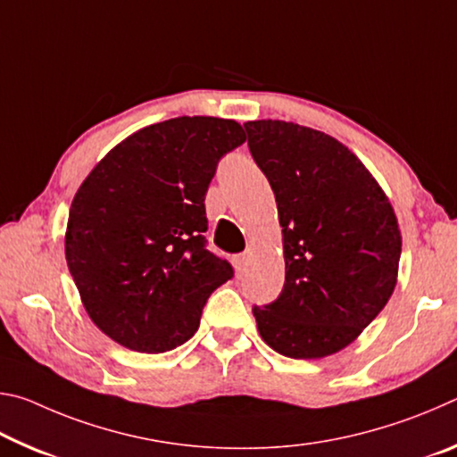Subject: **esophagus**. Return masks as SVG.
Segmentation results:
<instances>
[{"label": "esophagus", "mask_w": 457, "mask_h": 457, "mask_svg": "<svg viewBox=\"0 0 457 457\" xmlns=\"http://www.w3.org/2000/svg\"><path fill=\"white\" fill-rule=\"evenodd\" d=\"M247 262H250V253H237V256L234 258V266L237 272H242V270H245Z\"/></svg>", "instance_id": "esophagus-1"}]
</instances>
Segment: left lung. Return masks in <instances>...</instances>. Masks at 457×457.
Masks as SVG:
<instances>
[{"label":"left lung","mask_w":457,"mask_h":457,"mask_svg":"<svg viewBox=\"0 0 457 457\" xmlns=\"http://www.w3.org/2000/svg\"><path fill=\"white\" fill-rule=\"evenodd\" d=\"M244 129L276 195L286 262L280 296L252 308L260 337L284 357H328L351 345L395 290V212L337 138L286 120Z\"/></svg>","instance_id":"obj_1"}]
</instances>
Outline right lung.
<instances>
[{
    "mask_svg": "<svg viewBox=\"0 0 457 457\" xmlns=\"http://www.w3.org/2000/svg\"><path fill=\"white\" fill-rule=\"evenodd\" d=\"M245 141L236 120L179 117L125 138L76 191L66 262L92 322L114 343L165 353L189 340L234 276L205 247V193Z\"/></svg>",
    "mask_w": 457,
    "mask_h": 457,
    "instance_id": "1",
    "label": "right lung"
}]
</instances>
